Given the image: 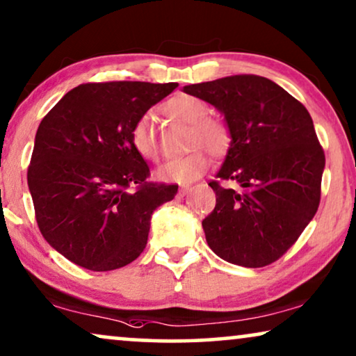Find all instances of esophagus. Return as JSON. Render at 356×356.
Masks as SVG:
<instances>
[{"label":"esophagus","mask_w":356,"mask_h":356,"mask_svg":"<svg viewBox=\"0 0 356 356\" xmlns=\"http://www.w3.org/2000/svg\"><path fill=\"white\" fill-rule=\"evenodd\" d=\"M190 190H192V187H190V185H182V187L179 188V195H182V197H184V195L188 193Z\"/></svg>","instance_id":"1"}]
</instances>
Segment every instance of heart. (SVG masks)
I'll return each mask as SVG.
<instances>
[{
	"mask_svg": "<svg viewBox=\"0 0 356 356\" xmlns=\"http://www.w3.org/2000/svg\"><path fill=\"white\" fill-rule=\"evenodd\" d=\"M164 116L176 119L187 124L188 148L203 147L213 156H224L232 143V135L227 124L222 119L208 116V104L192 95H176L161 104ZM130 145L134 152L147 161H154L158 158V142L154 135L153 124L149 118L143 116L134 124L130 130ZM208 168V156L202 148L182 158H174L156 171V177L163 180H172L179 184H188L202 177Z\"/></svg>",
	"mask_w": 356,
	"mask_h": 356,
	"instance_id": "heart-1",
	"label": "heart"
}]
</instances>
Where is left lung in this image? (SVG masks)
Returning a JSON list of instances; mask_svg holds the SVG:
<instances>
[{"label":"left lung","mask_w":356,"mask_h":356,"mask_svg":"<svg viewBox=\"0 0 356 356\" xmlns=\"http://www.w3.org/2000/svg\"><path fill=\"white\" fill-rule=\"evenodd\" d=\"M182 90L213 104L232 135L216 177L238 187L209 182L216 207L202 222L209 248L238 266L274 263L319 207L326 158L312 116L266 77L243 74Z\"/></svg>","instance_id":"8db88e82"}]
</instances>
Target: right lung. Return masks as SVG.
<instances>
[{
  "instance_id": "add662e5",
  "label": "right lung",
  "mask_w": 356,
  "mask_h": 356,
  "mask_svg": "<svg viewBox=\"0 0 356 356\" xmlns=\"http://www.w3.org/2000/svg\"><path fill=\"white\" fill-rule=\"evenodd\" d=\"M177 83H83L40 122L27 171L40 232L90 271H113L147 247L152 214L177 185L147 182L130 130Z\"/></svg>"
}]
</instances>
